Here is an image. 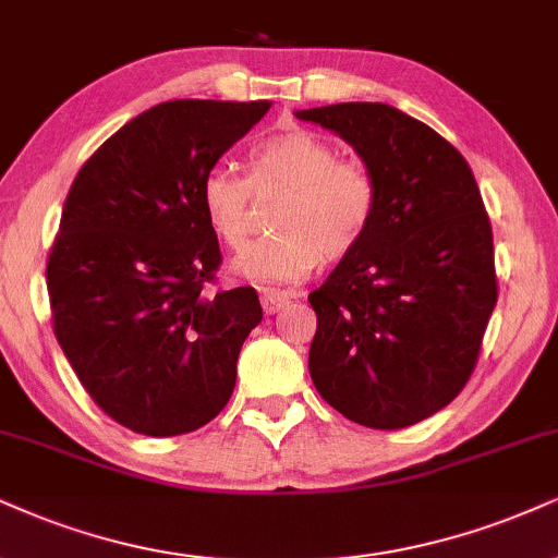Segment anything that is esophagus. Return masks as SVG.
<instances>
[{
  "label": "esophagus",
  "instance_id": "34e87169",
  "mask_svg": "<svg viewBox=\"0 0 558 558\" xmlns=\"http://www.w3.org/2000/svg\"><path fill=\"white\" fill-rule=\"evenodd\" d=\"M292 298H298V294H287V292H274V290H264L260 292V307H264L266 315H274L279 311H284L287 305H290Z\"/></svg>",
  "mask_w": 558,
  "mask_h": 558
}]
</instances>
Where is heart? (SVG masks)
Returning <instances> with one entry per match:
<instances>
[{"instance_id":"b5f03b06","label":"heart","mask_w":558,"mask_h":558,"mask_svg":"<svg viewBox=\"0 0 558 558\" xmlns=\"http://www.w3.org/2000/svg\"><path fill=\"white\" fill-rule=\"evenodd\" d=\"M251 173L217 165L202 181V211L209 230L230 251L251 238L253 189H287L274 232L232 264L238 277L256 284L298 281L320 264H339L360 247L377 209V181L362 160L339 157L333 144L307 129H290L258 142Z\"/></svg>"}]
</instances>
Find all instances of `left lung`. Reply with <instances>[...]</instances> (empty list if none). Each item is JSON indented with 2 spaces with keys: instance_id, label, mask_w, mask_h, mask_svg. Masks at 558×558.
Here are the masks:
<instances>
[{
  "instance_id": "1",
  "label": "left lung",
  "mask_w": 558,
  "mask_h": 558,
  "mask_svg": "<svg viewBox=\"0 0 558 558\" xmlns=\"http://www.w3.org/2000/svg\"><path fill=\"white\" fill-rule=\"evenodd\" d=\"M354 147L377 181L367 235L311 305V377L339 414L403 429L465 388L497 305L494 238L465 157L385 102L294 113Z\"/></svg>"
}]
</instances>
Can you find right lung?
Listing matches in <instances>:
<instances>
[{
  "label": "right lung",
  "mask_w": 558,
  "mask_h": 558,
  "mask_svg": "<svg viewBox=\"0 0 558 558\" xmlns=\"http://www.w3.org/2000/svg\"><path fill=\"white\" fill-rule=\"evenodd\" d=\"M268 108L160 102L102 142L69 189L46 266L53 333L89 398L136 435L211 422L264 318L253 287L204 292L222 253L198 194Z\"/></svg>",
  "instance_id": "right-lung-1"
}]
</instances>
